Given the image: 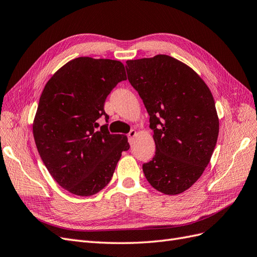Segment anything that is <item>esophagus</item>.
<instances>
[{
  "label": "esophagus",
  "instance_id": "esophagus-1",
  "mask_svg": "<svg viewBox=\"0 0 257 257\" xmlns=\"http://www.w3.org/2000/svg\"><path fill=\"white\" fill-rule=\"evenodd\" d=\"M135 135H136V131H135V130H131V131H130V133L127 134V138H128L130 141H131V139L133 138Z\"/></svg>",
  "mask_w": 257,
  "mask_h": 257
}]
</instances>
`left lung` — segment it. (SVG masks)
Segmentation results:
<instances>
[{
  "label": "left lung",
  "instance_id": "left-lung-1",
  "mask_svg": "<svg viewBox=\"0 0 257 257\" xmlns=\"http://www.w3.org/2000/svg\"><path fill=\"white\" fill-rule=\"evenodd\" d=\"M130 83L150 115L155 154L143 165L155 190L177 195L203 175L219 136V118L204 80L166 54L126 61Z\"/></svg>",
  "mask_w": 257,
  "mask_h": 257
}]
</instances>
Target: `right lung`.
I'll list each match as a JSON object with an SVG mask.
<instances>
[{
  "instance_id": "obj_1",
  "label": "right lung",
  "mask_w": 257,
  "mask_h": 257,
  "mask_svg": "<svg viewBox=\"0 0 257 257\" xmlns=\"http://www.w3.org/2000/svg\"><path fill=\"white\" fill-rule=\"evenodd\" d=\"M126 80L120 61L80 57L69 61L46 83L33 123L36 148L62 188L91 196L109 183L127 138L110 134L104 110L108 94Z\"/></svg>"
}]
</instances>
